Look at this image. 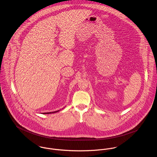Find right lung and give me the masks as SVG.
Masks as SVG:
<instances>
[{
	"instance_id": "add662e5",
	"label": "right lung",
	"mask_w": 157,
	"mask_h": 157,
	"mask_svg": "<svg viewBox=\"0 0 157 157\" xmlns=\"http://www.w3.org/2000/svg\"><path fill=\"white\" fill-rule=\"evenodd\" d=\"M60 110L59 111H54V112H45V113H43V114H49V113H56V112H59Z\"/></svg>"
}]
</instances>
